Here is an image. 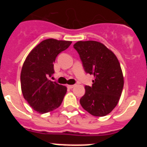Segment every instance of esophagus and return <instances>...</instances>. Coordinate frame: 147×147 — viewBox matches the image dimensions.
Masks as SVG:
<instances>
[{"label":"esophagus","instance_id":"34e87169","mask_svg":"<svg viewBox=\"0 0 147 147\" xmlns=\"http://www.w3.org/2000/svg\"><path fill=\"white\" fill-rule=\"evenodd\" d=\"M74 86H75L74 85H67V88H71H71H73Z\"/></svg>","mask_w":147,"mask_h":147}]
</instances>
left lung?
Returning a JSON list of instances; mask_svg holds the SVG:
<instances>
[{"instance_id":"1","label":"left lung","mask_w":147,"mask_h":147,"mask_svg":"<svg viewBox=\"0 0 147 147\" xmlns=\"http://www.w3.org/2000/svg\"><path fill=\"white\" fill-rule=\"evenodd\" d=\"M74 48L80 54L85 72L93 74L91 87L85 86L80 105L94 116H105L119 103L124 87L120 63L112 51L93 40L79 41Z\"/></svg>"}]
</instances>
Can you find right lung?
I'll list each match as a JSON object with an SVG mask.
<instances>
[{
	"label": "right lung",
	"mask_w": 147,
	"mask_h": 147,
	"mask_svg": "<svg viewBox=\"0 0 147 147\" xmlns=\"http://www.w3.org/2000/svg\"><path fill=\"white\" fill-rule=\"evenodd\" d=\"M71 41L47 39L34 48L22 67L20 84L23 96L30 107L43 114L58 108L67 88L49 80L54 73V62Z\"/></svg>",
	"instance_id": "obj_1"
}]
</instances>
